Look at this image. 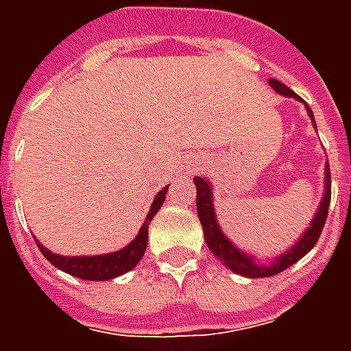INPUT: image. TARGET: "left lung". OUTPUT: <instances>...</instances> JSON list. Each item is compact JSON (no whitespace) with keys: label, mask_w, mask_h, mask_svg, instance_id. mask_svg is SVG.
<instances>
[{"label":"left lung","mask_w":351,"mask_h":351,"mask_svg":"<svg viewBox=\"0 0 351 351\" xmlns=\"http://www.w3.org/2000/svg\"><path fill=\"white\" fill-rule=\"evenodd\" d=\"M274 90L282 95H287V97H295V99H301L293 90H289L286 84H282L280 80L271 79L269 80ZM308 108L310 118L314 120V114ZM316 125V122H314ZM193 184L197 188V216L201 226H203V231H205V241L208 244V248L213 252L214 256L218 259H221L223 263L228 265L229 269L237 274H243V276H248V278H261V276H274L278 272L286 271L287 267H291L293 263H297L299 259L304 258L314 246H316L317 239L324 231L325 220H327V214H329V203H331V173H329V165L325 169V193L324 201L317 208L314 220L310 223V228L304 231V235L299 239V243L295 244L291 250H287L286 254H282L278 258L274 259L272 265H259L256 263V259L246 256L244 252L237 250L235 246L231 244V241H228V237L221 233L220 226L216 221V216H214V206H213V186L208 180L201 178V176H195L193 178Z\"/></svg>","instance_id":"left-lung-1"}]
</instances>
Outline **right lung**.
Here are the masks:
<instances>
[{
    "mask_svg": "<svg viewBox=\"0 0 351 351\" xmlns=\"http://www.w3.org/2000/svg\"><path fill=\"white\" fill-rule=\"evenodd\" d=\"M167 188L165 186L163 190L156 195L152 206H150V213L146 216L143 228L138 231V235L131 241L125 248L114 252V254H105V256H84V258H67V256H58V254H52L50 250H47L43 244L37 243L39 250L45 258L49 259L50 263L54 265L60 271L67 272V274H73L77 278L82 280H110L120 276L123 272L131 271L135 265L141 261V258L145 256L146 244H148V226L150 221L156 216V213L160 210L163 201H165V193H167Z\"/></svg>",
    "mask_w": 351,
    "mask_h": 351,
    "instance_id": "add662e5",
    "label": "right lung"
}]
</instances>
